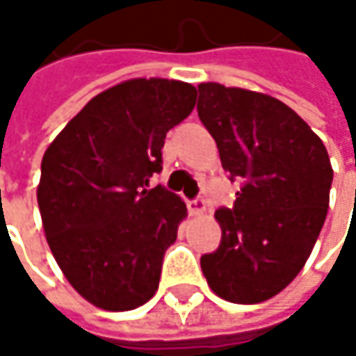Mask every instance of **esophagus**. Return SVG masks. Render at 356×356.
Returning <instances> with one entry per match:
<instances>
[{
  "label": "esophagus",
  "mask_w": 356,
  "mask_h": 356,
  "mask_svg": "<svg viewBox=\"0 0 356 356\" xmlns=\"http://www.w3.org/2000/svg\"><path fill=\"white\" fill-rule=\"evenodd\" d=\"M187 210H189L191 216L204 214V212H206V200H204V197H195V200L187 202Z\"/></svg>",
  "instance_id": "obj_1"
}]
</instances>
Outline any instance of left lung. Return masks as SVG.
Listing matches in <instances>:
<instances>
[{"instance_id":"1","label":"left lung","mask_w":356,"mask_h":356,"mask_svg":"<svg viewBox=\"0 0 356 356\" xmlns=\"http://www.w3.org/2000/svg\"><path fill=\"white\" fill-rule=\"evenodd\" d=\"M197 90V115L222 169L241 181L233 208L214 214L222 239L202 255V272L220 299L261 303L293 282L318 241L334 175L330 156L282 101L216 82Z\"/></svg>"}]
</instances>
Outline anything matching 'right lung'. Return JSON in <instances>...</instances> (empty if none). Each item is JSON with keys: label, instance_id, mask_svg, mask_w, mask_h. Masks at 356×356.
Instances as JSON below:
<instances>
[{"label": "right lung", "instance_id": "obj_1", "mask_svg": "<svg viewBox=\"0 0 356 356\" xmlns=\"http://www.w3.org/2000/svg\"><path fill=\"white\" fill-rule=\"evenodd\" d=\"M195 97L179 80H125L88 101L42 156L36 200L47 243L70 284L101 309H136L159 289L187 208L148 185L163 171L167 131Z\"/></svg>", "mask_w": 356, "mask_h": 356}]
</instances>
